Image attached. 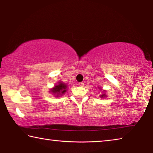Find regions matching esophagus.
Returning a JSON list of instances; mask_svg holds the SVG:
<instances>
[{"mask_svg":"<svg viewBox=\"0 0 153 153\" xmlns=\"http://www.w3.org/2000/svg\"><path fill=\"white\" fill-rule=\"evenodd\" d=\"M78 85L79 86H81V87H83L84 86V82H79V84H78Z\"/></svg>","mask_w":153,"mask_h":153,"instance_id":"34e87169","label":"esophagus"}]
</instances>
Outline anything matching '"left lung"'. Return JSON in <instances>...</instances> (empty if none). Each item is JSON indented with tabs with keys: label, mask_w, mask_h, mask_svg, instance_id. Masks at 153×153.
Returning <instances> with one entry per match:
<instances>
[{
	"label": "left lung",
	"mask_w": 153,
	"mask_h": 153,
	"mask_svg": "<svg viewBox=\"0 0 153 153\" xmlns=\"http://www.w3.org/2000/svg\"><path fill=\"white\" fill-rule=\"evenodd\" d=\"M99 88L100 89V88ZM103 92H105V90H104V91H103ZM100 98H105V97H106V94H105V92H102V95H100Z\"/></svg>",
	"instance_id": "left-lung-1"
}]
</instances>
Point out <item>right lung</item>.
Instances as JSON below:
<instances>
[{
	"label": "right lung",
	"mask_w": 153,
	"mask_h": 153,
	"mask_svg": "<svg viewBox=\"0 0 153 153\" xmlns=\"http://www.w3.org/2000/svg\"><path fill=\"white\" fill-rule=\"evenodd\" d=\"M67 88V85L66 84H65V83H63L62 82H59L58 84L56 85L55 87L51 90V92L53 94H55L56 97H59V96L63 95L66 92Z\"/></svg>",
	"instance_id": "right-lung-1"
}]
</instances>
